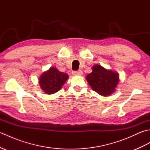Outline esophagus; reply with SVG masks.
Wrapping results in <instances>:
<instances>
[{"instance_id":"obj_1","label":"esophagus","mask_w":150,"mask_h":150,"mask_svg":"<svg viewBox=\"0 0 150 150\" xmlns=\"http://www.w3.org/2000/svg\"><path fill=\"white\" fill-rule=\"evenodd\" d=\"M73 75L75 76H79V75H82V71L81 70H78V71H73L72 72Z\"/></svg>"}]
</instances>
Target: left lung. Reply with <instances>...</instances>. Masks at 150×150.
<instances>
[{
	"label": "left lung",
	"instance_id": "left-lung-1",
	"mask_svg": "<svg viewBox=\"0 0 150 150\" xmlns=\"http://www.w3.org/2000/svg\"><path fill=\"white\" fill-rule=\"evenodd\" d=\"M92 70L86 76V80L93 90L103 96L113 93L119 81L117 73L104 69L100 65H95Z\"/></svg>",
	"mask_w": 150,
	"mask_h": 150
}]
</instances>
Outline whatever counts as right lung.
Listing matches in <instances>:
<instances>
[{
  "label": "right lung",
  "mask_w": 150,
  "mask_h": 150,
  "mask_svg": "<svg viewBox=\"0 0 150 150\" xmlns=\"http://www.w3.org/2000/svg\"><path fill=\"white\" fill-rule=\"evenodd\" d=\"M68 79V75L60 72L55 68H50L43 73L39 78V84L42 90L47 94H53L61 89Z\"/></svg>",
  "instance_id": "right-lung-1"
}]
</instances>
